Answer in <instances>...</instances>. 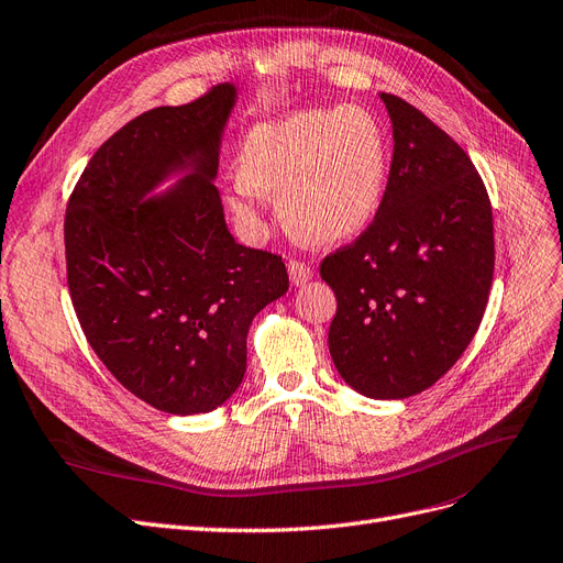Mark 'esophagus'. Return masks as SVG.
<instances>
[{
  "instance_id": "esophagus-1",
  "label": "esophagus",
  "mask_w": 563,
  "mask_h": 563,
  "mask_svg": "<svg viewBox=\"0 0 563 563\" xmlns=\"http://www.w3.org/2000/svg\"><path fill=\"white\" fill-rule=\"evenodd\" d=\"M287 274H289V280H292V285L299 287V285H303L310 278H313V268H310L303 262H299V260H289L287 262Z\"/></svg>"
}]
</instances>
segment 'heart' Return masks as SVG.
Wrapping results in <instances>:
<instances>
[{
  "label": "heart",
  "instance_id": "obj_1",
  "mask_svg": "<svg viewBox=\"0 0 563 563\" xmlns=\"http://www.w3.org/2000/svg\"><path fill=\"white\" fill-rule=\"evenodd\" d=\"M387 183V139L362 107L308 109L260 122L239 148L232 211L253 222L260 192H278V211L310 243L357 236L376 218Z\"/></svg>",
  "mask_w": 563,
  "mask_h": 563
}]
</instances>
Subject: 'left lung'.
<instances>
[{"mask_svg": "<svg viewBox=\"0 0 563 563\" xmlns=\"http://www.w3.org/2000/svg\"><path fill=\"white\" fill-rule=\"evenodd\" d=\"M394 155L366 232L322 260L339 308L329 352L368 399H408L454 366L483 322L494 220L483 178L441 128L380 92Z\"/></svg>", "mask_w": 563, "mask_h": 563, "instance_id": "obj_1", "label": "left lung"}]
</instances>
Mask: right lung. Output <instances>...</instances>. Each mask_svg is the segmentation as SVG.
<instances>
[{
    "label": "right lung",
    "mask_w": 563,
    "mask_h": 563,
    "mask_svg": "<svg viewBox=\"0 0 563 563\" xmlns=\"http://www.w3.org/2000/svg\"><path fill=\"white\" fill-rule=\"evenodd\" d=\"M234 82L145 111L88 162L65 218L67 283L88 343L134 397L211 412L239 389L247 329L289 287L278 255L229 234L216 187ZM172 175L179 180L159 196Z\"/></svg>",
    "instance_id": "1"
}]
</instances>
